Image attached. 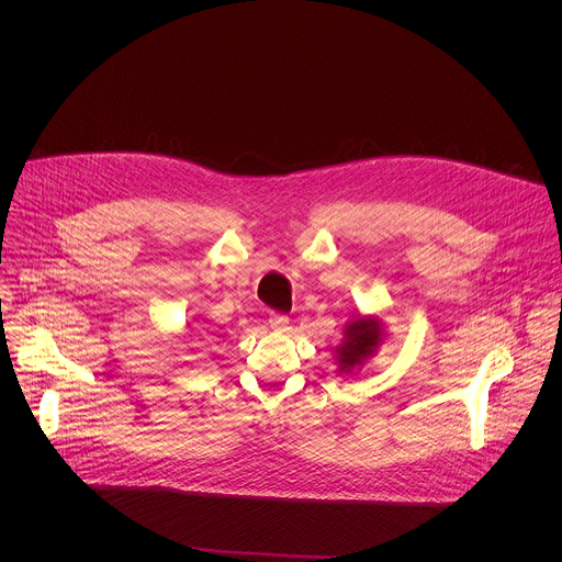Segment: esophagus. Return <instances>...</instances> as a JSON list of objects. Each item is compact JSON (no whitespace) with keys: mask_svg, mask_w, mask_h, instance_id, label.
Segmentation results:
<instances>
[{"mask_svg":"<svg viewBox=\"0 0 562 562\" xmlns=\"http://www.w3.org/2000/svg\"><path fill=\"white\" fill-rule=\"evenodd\" d=\"M269 325H271V329L282 331V329H286V325H289V317H286V315H282V313H271V317H269Z\"/></svg>","mask_w":562,"mask_h":562,"instance_id":"obj_1","label":"esophagus"}]
</instances>
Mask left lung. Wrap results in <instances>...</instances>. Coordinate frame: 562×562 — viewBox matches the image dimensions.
I'll use <instances>...</instances> for the list:
<instances>
[{
    "mask_svg": "<svg viewBox=\"0 0 562 562\" xmlns=\"http://www.w3.org/2000/svg\"><path fill=\"white\" fill-rule=\"evenodd\" d=\"M384 325L378 315H358L345 327L342 345L336 347V360L340 373L358 371L382 345Z\"/></svg>",
    "mask_w": 562,
    "mask_h": 562,
    "instance_id": "8db88e82",
    "label": "left lung"
}]
</instances>
